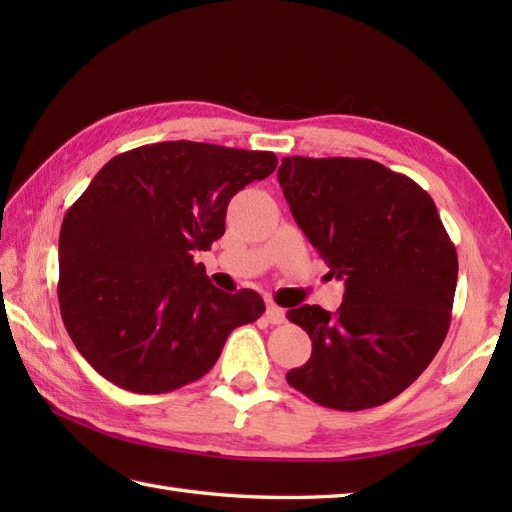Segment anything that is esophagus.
Instances as JSON below:
<instances>
[{"label": "esophagus", "instance_id": "esophagus-1", "mask_svg": "<svg viewBox=\"0 0 512 512\" xmlns=\"http://www.w3.org/2000/svg\"><path fill=\"white\" fill-rule=\"evenodd\" d=\"M266 321L273 323V325H279V323H286V310L279 308L277 303L270 301L266 306Z\"/></svg>", "mask_w": 512, "mask_h": 512}]
</instances>
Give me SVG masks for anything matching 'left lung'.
<instances>
[{
    "mask_svg": "<svg viewBox=\"0 0 512 512\" xmlns=\"http://www.w3.org/2000/svg\"><path fill=\"white\" fill-rule=\"evenodd\" d=\"M292 217L345 281L334 314L288 310L312 354L288 383L323 407L361 411L402 394L449 332L458 253L431 195L367 158L281 160Z\"/></svg>",
    "mask_w": 512,
    "mask_h": 512,
    "instance_id": "obj_1",
    "label": "left lung"
}]
</instances>
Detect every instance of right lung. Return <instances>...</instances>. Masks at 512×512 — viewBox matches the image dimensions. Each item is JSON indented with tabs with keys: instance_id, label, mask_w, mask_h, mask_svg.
Listing matches in <instances>:
<instances>
[{
	"instance_id": "right-lung-1",
	"label": "right lung",
	"mask_w": 512,
	"mask_h": 512,
	"mask_svg": "<svg viewBox=\"0 0 512 512\" xmlns=\"http://www.w3.org/2000/svg\"><path fill=\"white\" fill-rule=\"evenodd\" d=\"M275 167L273 151L167 140L96 173L61 224L59 308L103 378L167 394L202 378L228 334L262 317L255 290L215 288L193 255L224 235L233 195Z\"/></svg>"
}]
</instances>
